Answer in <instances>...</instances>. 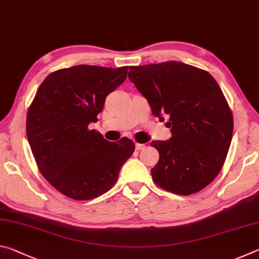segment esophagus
<instances>
[{
  "label": "esophagus",
  "mask_w": 259,
  "mask_h": 259,
  "mask_svg": "<svg viewBox=\"0 0 259 259\" xmlns=\"http://www.w3.org/2000/svg\"><path fill=\"white\" fill-rule=\"evenodd\" d=\"M145 147H146L145 144H139V143L136 144V150H137V151H142V150H144V148H145Z\"/></svg>",
  "instance_id": "esophagus-1"
}]
</instances>
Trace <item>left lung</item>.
Returning <instances> with one entry per match:
<instances>
[{
	"label": "left lung",
	"instance_id": "obj_1",
	"mask_svg": "<svg viewBox=\"0 0 259 259\" xmlns=\"http://www.w3.org/2000/svg\"><path fill=\"white\" fill-rule=\"evenodd\" d=\"M129 78L171 126V138L151 144L160 154L153 181L179 195L203 190L221 172L233 135V115L216 80L181 61L131 66Z\"/></svg>",
	"mask_w": 259,
	"mask_h": 259
}]
</instances>
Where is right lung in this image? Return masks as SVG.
<instances>
[{"instance_id":"right-lung-1","label":"right lung","mask_w":259,"mask_h":259,"mask_svg":"<svg viewBox=\"0 0 259 259\" xmlns=\"http://www.w3.org/2000/svg\"><path fill=\"white\" fill-rule=\"evenodd\" d=\"M126 73L128 66L58 69L41 83L28 107L26 134L37 168L67 198L91 200L111 190L135 152L133 140L108 142L88 128Z\"/></svg>"}]
</instances>
